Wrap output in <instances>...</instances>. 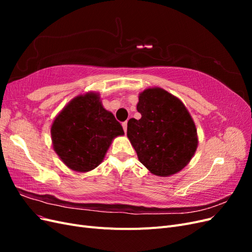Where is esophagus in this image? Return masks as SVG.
I'll use <instances>...</instances> for the list:
<instances>
[{
    "mask_svg": "<svg viewBox=\"0 0 252 252\" xmlns=\"http://www.w3.org/2000/svg\"><path fill=\"white\" fill-rule=\"evenodd\" d=\"M122 126H123V129H124V131L126 132L127 131V122H124L123 124H122Z\"/></svg>",
    "mask_w": 252,
    "mask_h": 252,
    "instance_id": "34e87169",
    "label": "esophagus"
}]
</instances>
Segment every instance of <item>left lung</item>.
<instances>
[{
	"instance_id": "left-lung-1",
	"label": "left lung",
	"mask_w": 252,
	"mask_h": 252,
	"mask_svg": "<svg viewBox=\"0 0 252 252\" xmlns=\"http://www.w3.org/2000/svg\"><path fill=\"white\" fill-rule=\"evenodd\" d=\"M136 110L141 119H130L127 136L139 161L158 177L181 171L195 154L194 122L179 97L163 88H146L139 94Z\"/></svg>"
}]
</instances>
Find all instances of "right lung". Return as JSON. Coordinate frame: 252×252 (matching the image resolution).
I'll return each mask as SVG.
<instances>
[{"instance_id":"right-lung-1","label":"right lung","mask_w":252,"mask_h":252,"mask_svg":"<svg viewBox=\"0 0 252 252\" xmlns=\"http://www.w3.org/2000/svg\"><path fill=\"white\" fill-rule=\"evenodd\" d=\"M51 141L56 154L73 171L87 172L100 165L114 138L124 130L103 107L100 94H79L52 122Z\"/></svg>"}]
</instances>
